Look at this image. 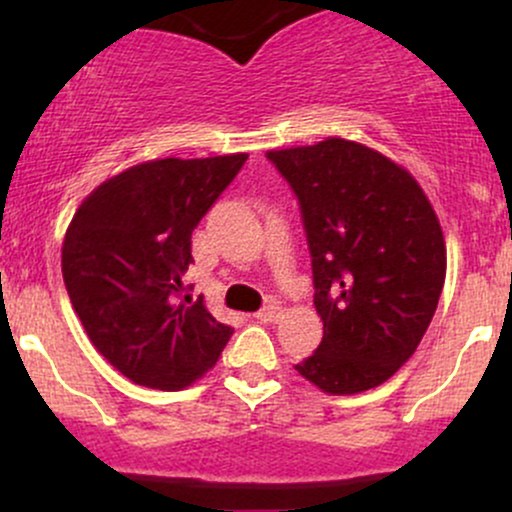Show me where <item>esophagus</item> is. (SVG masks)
Masks as SVG:
<instances>
[{
  "mask_svg": "<svg viewBox=\"0 0 512 512\" xmlns=\"http://www.w3.org/2000/svg\"><path fill=\"white\" fill-rule=\"evenodd\" d=\"M279 315H281L279 305H267V308L257 310L255 320H257V322H264V325H267V322H276V320H279Z\"/></svg>",
  "mask_w": 512,
  "mask_h": 512,
  "instance_id": "1",
  "label": "esophagus"
}]
</instances>
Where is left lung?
<instances>
[{
    "instance_id": "8db88e82",
    "label": "left lung",
    "mask_w": 512,
    "mask_h": 512,
    "mask_svg": "<svg viewBox=\"0 0 512 512\" xmlns=\"http://www.w3.org/2000/svg\"><path fill=\"white\" fill-rule=\"evenodd\" d=\"M301 202L322 342L298 363L330 395L383 385L431 325L448 252L407 168L349 139L267 151Z\"/></svg>"
}]
</instances>
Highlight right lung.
<instances>
[{
    "instance_id": "right-lung-1",
    "label": "right lung",
    "mask_w": 512,
    "mask_h": 512,
    "mask_svg": "<svg viewBox=\"0 0 512 512\" xmlns=\"http://www.w3.org/2000/svg\"><path fill=\"white\" fill-rule=\"evenodd\" d=\"M248 154L156 158L113 175L76 209L62 276L81 325L132 383L182 390L219 361L233 330L180 298L192 231Z\"/></svg>"
}]
</instances>
